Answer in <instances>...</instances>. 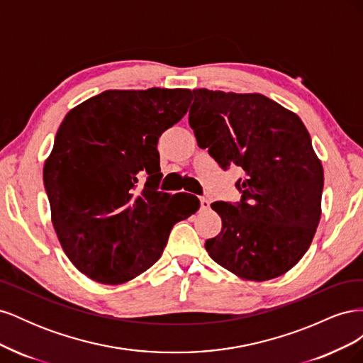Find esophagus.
Returning <instances> with one entry per match:
<instances>
[{"label": "esophagus", "instance_id": "esophagus-1", "mask_svg": "<svg viewBox=\"0 0 363 363\" xmlns=\"http://www.w3.org/2000/svg\"><path fill=\"white\" fill-rule=\"evenodd\" d=\"M200 207H201V211H207V208H211V201H208L207 196H200Z\"/></svg>", "mask_w": 363, "mask_h": 363}]
</instances>
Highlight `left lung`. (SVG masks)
<instances>
[{
  "instance_id": "8db88e82",
  "label": "left lung",
  "mask_w": 363,
  "mask_h": 363,
  "mask_svg": "<svg viewBox=\"0 0 363 363\" xmlns=\"http://www.w3.org/2000/svg\"><path fill=\"white\" fill-rule=\"evenodd\" d=\"M189 125L219 167L244 177L236 204L215 201L219 235L206 240L218 265L265 281L288 272L311 247L321 218L324 171L294 112L262 94L195 89Z\"/></svg>"
}]
</instances>
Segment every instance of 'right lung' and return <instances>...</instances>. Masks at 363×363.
I'll return each instance as SVG.
<instances>
[{"mask_svg": "<svg viewBox=\"0 0 363 363\" xmlns=\"http://www.w3.org/2000/svg\"><path fill=\"white\" fill-rule=\"evenodd\" d=\"M191 95L104 91L62 121L43 183L65 255L89 279L121 284L138 277L160 259L174 224L199 211L200 201L157 191L159 138L186 115Z\"/></svg>", "mask_w": 363, "mask_h": 363, "instance_id": "add662e5", "label": "right lung"}]
</instances>
